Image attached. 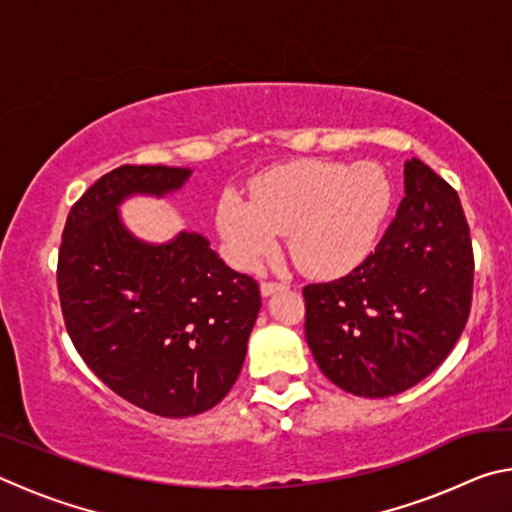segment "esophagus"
<instances>
[{"instance_id":"esophagus-1","label":"esophagus","mask_w":512,"mask_h":512,"mask_svg":"<svg viewBox=\"0 0 512 512\" xmlns=\"http://www.w3.org/2000/svg\"><path fill=\"white\" fill-rule=\"evenodd\" d=\"M259 291H262L264 298H268V296H273V293H277V291H284V284L282 282H262V287H259Z\"/></svg>"}]
</instances>
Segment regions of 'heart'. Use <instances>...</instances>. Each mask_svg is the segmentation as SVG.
<instances>
[{"label":"heart","mask_w":512,"mask_h":512,"mask_svg":"<svg viewBox=\"0 0 512 512\" xmlns=\"http://www.w3.org/2000/svg\"><path fill=\"white\" fill-rule=\"evenodd\" d=\"M393 205V183L379 162L298 160L259 176L250 201L225 189L216 230L232 264L255 271L280 235L293 262L309 275H341L368 257Z\"/></svg>","instance_id":"1"}]
</instances>
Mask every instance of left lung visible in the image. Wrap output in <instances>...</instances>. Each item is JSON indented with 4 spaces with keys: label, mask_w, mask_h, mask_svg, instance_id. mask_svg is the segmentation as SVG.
Returning a JSON list of instances; mask_svg holds the SVG:
<instances>
[{
    "label": "left lung",
    "mask_w": 512,
    "mask_h": 512,
    "mask_svg": "<svg viewBox=\"0 0 512 512\" xmlns=\"http://www.w3.org/2000/svg\"><path fill=\"white\" fill-rule=\"evenodd\" d=\"M474 257L458 194L418 158L375 253L305 287V336L323 375L359 397H391L431 375L461 336Z\"/></svg>",
    "instance_id": "left-lung-1"
}]
</instances>
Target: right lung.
Wrapping results in <instances>:
<instances>
[{
	"instance_id": "right-lung-1",
	"label": "right lung",
	"mask_w": 512,
	"mask_h": 512,
	"mask_svg": "<svg viewBox=\"0 0 512 512\" xmlns=\"http://www.w3.org/2000/svg\"><path fill=\"white\" fill-rule=\"evenodd\" d=\"M187 167L124 164L69 210L58 255V296L74 348L103 384L162 418L219 404L244 366L262 307L253 277L232 271L198 232L151 244L119 207L167 198Z\"/></svg>"
}]
</instances>
